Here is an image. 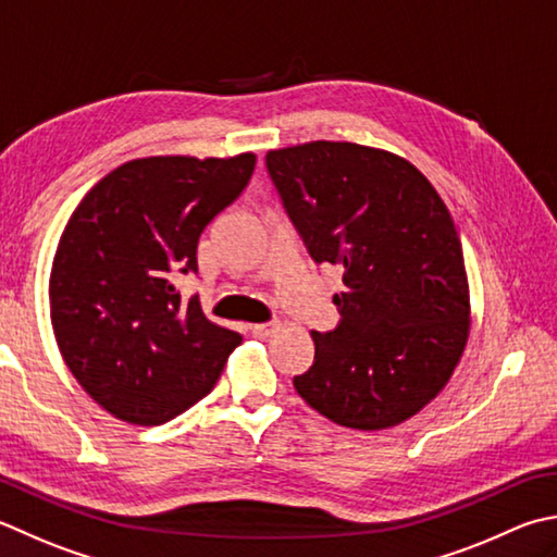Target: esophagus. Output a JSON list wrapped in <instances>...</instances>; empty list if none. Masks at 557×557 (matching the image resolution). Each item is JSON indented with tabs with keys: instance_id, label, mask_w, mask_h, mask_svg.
<instances>
[{
	"instance_id": "esophagus-1",
	"label": "esophagus",
	"mask_w": 557,
	"mask_h": 557,
	"mask_svg": "<svg viewBox=\"0 0 557 557\" xmlns=\"http://www.w3.org/2000/svg\"><path fill=\"white\" fill-rule=\"evenodd\" d=\"M250 333H253L256 337H268L272 333V325L270 323H256V325H250Z\"/></svg>"
}]
</instances>
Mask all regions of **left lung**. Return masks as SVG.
Listing matches in <instances>:
<instances>
[{"instance_id":"1","label":"left lung","mask_w":557,"mask_h":557,"mask_svg":"<svg viewBox=\"0 0 557 557\" xmlns=\"http://www.w3.org/2000/svg\"><path fill=\"white\" fill-rule=\"evenodd\" d=\"M270 178L315 263L343 270L335 331L294 388L352 430L416 416L451 379L471 333L463 250L449 210L398 154L355 141L270 149Z\"/></svg>"}]
</instances>
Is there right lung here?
Masks as SVG:
<instances>
[{
	"mask_svg": "<svg viewBox=\"0 0 557 557\" xmlns=\"http://www.w3.org/2000/svg\"><path fill=\"white\" fill-rule=\"evenodd\" d=\"M256 154L133 159L76 205L50 270V321L72 376L113 418L151 428L214 388L242 335L173 277L198 272L205 226L244 193Z\"/></svg>",
	"mask_w": 557,
	"mask_h": 557,
	"instance_id": "right-lung-1",
	"label": "right lung"
}]
</instances>
